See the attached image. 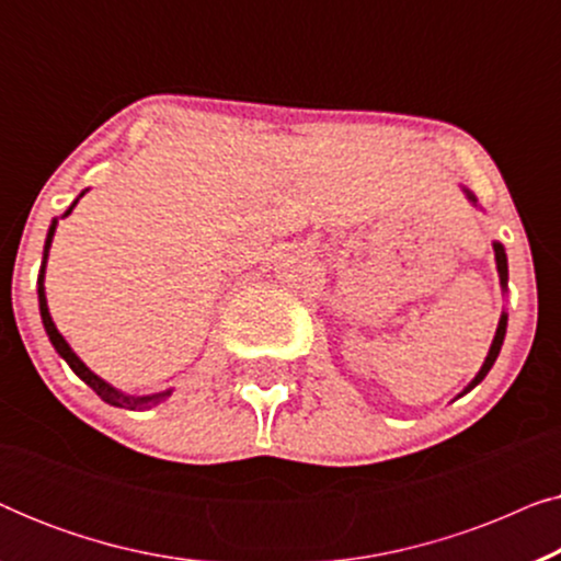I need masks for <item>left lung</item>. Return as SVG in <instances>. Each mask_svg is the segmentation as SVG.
<instances>
[{"mask_svg": "<svg viewBox=\"0 0 561 561\" xmlns=\"http://www.w3.org/2000/svg\"><path fill=\"white\" fill-rule=\"evenodd\" d=\"M462 191H465V196H467V202H470L472 206H480L478 204V198H474V194L470 188H465L462 186ZM493 250H495V267H497V278H501V290L503 294H508V257H505V248L501 242H493ZM505 327H508V311H503L501 313V321H497V329H495V336H493V344H490V350H488V357H485V363H482V367L478 370V375H474V378L467 382V388L462 390V393H459L457 398H462L465 393H470V390L474 388V386H480L482 380H485V375L490 373V367L495 365V359H497V355H501V347H503V340H505Z\"/></svg>", "mask_w": 561, "mask_h": 561, "instance_id": "left-lung-1", "label": "left lung"}]
</instances>
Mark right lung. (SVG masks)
I'll return each mask as SVG.
<instances>
[{
  "instance_id": "right-lung-1",
  "label": "right lung",
  "mask_w": 561,
  "mask_h": 561,
  "mask_svg": "<svg viewBox=\"0 0 561 561\" xmlns=\"http://www.w3.org/2000/svg\"><path fill=\"white\" fill-rule=\"evenodd\" d=\"M87 194V191H81L79 194V198ZM79 198H76V202L68 206V209L60 214V219L64 217H68V214L73 211V206L79 204ZM56 227H58V217L50 221V227H48V237H45V248H43V263H41V275H37V304H41V319H43V327H45V334H48V340H50V344L53 347H56V352L60 357L66 359L68 363V367H71V370L79 375V378L87 382V386L94 390V393L102 398L104 403H110V405H117V409H127V411H148V409H152V405H158V403H163L168 396L173 393V388H165V390H160V393H150V396H129V393H122L119 388H114V386H110V382H106L104 378H99V375L94 373V370H89L87 367V363H83V359L76 355V352L71 350V344H68L66 340H64V334L58 332V327H56V321H53V317H50V311H48V298H45V263H48V252H50V244H53V234H56Z\"/></svg>"
}]
</instances>
